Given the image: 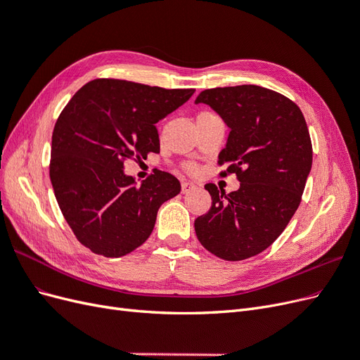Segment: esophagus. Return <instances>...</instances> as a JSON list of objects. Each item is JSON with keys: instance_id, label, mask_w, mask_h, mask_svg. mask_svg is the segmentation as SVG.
Here are the masks:
<instances>
[{"instance_id": "34e87169", "label": "esophagus", "mask_w": 360, "mask_h": 360, "mask_svg": "<svg viewBox=\"0 0 360 360\" xmlns=\"http://www.w3.org/2000/svg\"><path fill=\"white\" fill-rule=\"evenodd\" d=\"M195 188V184L193 183H191V181H183L181 183V193H189L191 191H193Z\"/></svg>"}]
</instances>
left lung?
<instances>
[{
	"mask_svg": "<svg viewBox=\"0 0 360 360\" xmlns=\"http://www.w3.org/2000/svg\"><path fill=\"white\" fill-rule=\"evenodd\" d=\"M195 103L230 127L219 163L240 181L228 195L205 184L212 207L195 219V233L216 257L246 259L274 243L297 210L312 167L309 130L296 103L264 86L204 90Z\"/></svg>",
	"mask_w": 360,
	"mask_h": 360,
	"instance_id": "left-lung-1",
	"label": "left lung"
}]
</instances>
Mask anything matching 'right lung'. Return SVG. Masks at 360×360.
<instances>
[{"label":"right lung","instance_id":"1","mask_svg":"<svg viewBox=\"0 0 360 360\" xmlns=\"http://www.w3.org/2000/svg\"><path fill=\"white\" fill-rule=\"evenodd\" d=\"M193 93L94 79L60 114L51 146L52 189L76 238L94 254L132 252L153 231L159 207L180 193V181L159 169L138 184L124 172V160L159 153L155 124Z\"/></svg>","mask_w":360,"mask_h":360}]
</instances>
